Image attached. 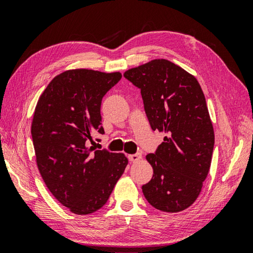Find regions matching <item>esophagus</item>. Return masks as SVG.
I'll return each mask as SVG.
<instances>
[{"instance_id": "obj_1", "label": "esophagus", "mask_w": 253, "mask_h": 253, "mask_svg": "<svg viewBox=\"0 0 253 253\" xmlns=\"http://www.w3.org/2000/svg\"><path fill=\"white\" fill-rule=\"evenodd\" d=\"M140 158H142V155H140V154H132V155L128 156V160H129V162H131V163L138 162V161H140Z\"/></svg>"}]
</instances>
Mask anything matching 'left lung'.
<instances>
[{
	"label": "left lung",
	"instance_id": "left-lung-1",
	"mask_svg": "<svg viewBox=\"0 0 253 253\" xmlns=\"http://www.w3.org/2000/svg\"><path fill=\"white\" fill-rule=\"evenodd\" d=\"M124 77L140 89L152 129L166 134L146 156L154 173L142 186L144 196L160 211L181 212L199 198L212 161L214 129L202 88L166 59L131 68Z\"/></svg>",
	"mask_w": 253,
	"mask_h": 253
}]
</instances>
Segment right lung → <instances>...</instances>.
<instances>
[{"label":"right lung","mask_w":253,"mask_h":253,"mask_svg":"<svg viewBox=\"0 0 253 253\" xmlns=\"http://www.w3.org/2000/svg\"><path fill=\"white\" fill-rule=\"evenodd\" d=\"M121 72L71 69L55 76L37 102L31 134L38 169L63 207L79 215L104 207L125 170L123 153L88 147L104 134L100 106Z\"/></svg>","instance_id":"add662e5"}]
</instances>
